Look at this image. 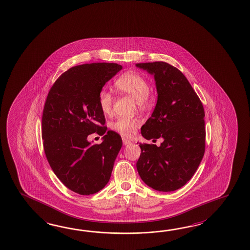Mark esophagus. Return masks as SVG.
Masks as SVG:
<instances>
[{
    "label": "esophagus",
    "mask_w": 250,
    "mask_h": 250,
    "mask_svg": "<svg viewBox=\"0 0 250 250\" xmlns=\"http://www.w3.org/2000/svg\"><path fill=\"white\" fill-rule=\"evenodd\" d=\"M129 144H131V142L127 140V139L123 138V145H127Z\"/></svg>",
    "instance_id": "esophagus-1"
}]
</instances>
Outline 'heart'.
Listing matches in <instances>:
<instances>
[{"instance_id":"b5f03b06","label":"heart","mask_w":250,"mask_h":250,"mask_svg":"<svg viewBox=\"0 0 250 250\" xmlns=\"http://www.w3.org/2000/svg\"><path fill=\"white\" fill-rule=\"evenodd\" d=\"M116 87L122 92L131 96L139 104L145 102L150 94V86L142 75L135 72H127L116 82ZM100 109L103 113L108 114L111 111L112 96L105 89L101 90L99 95ZM140 122L136 118L119 117L112 124V128L124 137H132L138 128Z\"/></svg>"}]
</instances>
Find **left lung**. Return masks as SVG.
I'll return each instance as SVG.
<instances>
[{
	"instance_id": "1",
	"label": "left lung",
	"mask_w": 250,
	"mask_h": 250,
	"mask_svg": "<svg viewBox=\"0 0 250 250\" xmlns=\"http://www.w3.org/2000/svg\"><path fill=\"white\" fill-rule=\"evenodd\" d=\"M154 76L158 100L151 117L141 128L155 145L140 144L136 163L143 181L161 192L179 189L194 176L205 154L204 106L188 79L165 62L136 63Z\"/></svg>"
}]
</instances>
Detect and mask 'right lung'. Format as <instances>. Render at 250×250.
Instances as JSON below:
<instances>
[{
  "label": "right lung",
  "instance_id": "add662e5",
  "mask_svg": "<svg viewBox=\"0 0 250 250\" xmlns=\"http://www.w3.org/2000/svg\"><path fill=\"white\" fill-rule=\"evenodd\" d=\"M121 70V65L108 62L72 67L56 80L45 100L44 153L56 177L77 194H93L105 188L122 147L121 136L104 126L99 103L105 83ZM96 131L104 135L100 145L87 141Z\"/></svg>",
  "mask_w": 250,
  "mask_h": 250
}]
</instances>
